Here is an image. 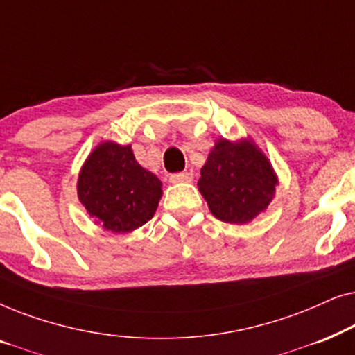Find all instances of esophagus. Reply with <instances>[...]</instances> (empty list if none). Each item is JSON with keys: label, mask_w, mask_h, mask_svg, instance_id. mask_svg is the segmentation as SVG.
Listing matches in <instances>:
<instances>
[{"label": "esophagus", "mask_w": 355, "mask_h": 355, "mask_svg": "<svg viewBox=\"0 0 355 355\" xmlns=\"http://www.w3.org/2000/svg\"><path fill=\"white\" fill-rule=\"evenodd\" d=\"M193 179V174L191 171H184V173H178L169 176V182L178 184V182H191Z\"/></svg>", "instance_id": "esophagus-1"}]
</instances>
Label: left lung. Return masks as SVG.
I'll return each instance as SVG.
<instances>
[{
	"instance_id": "8db88e82",
	"label": "left lung",
	"mask_w": 355,
	"mask_h": 355,
	"mask_svg": "<svg viewBox=\"0 0 355 355\" xmlns=\"http://www.w3.org/2000/svg\"><path fill=\"white\" fill-rule=\"evenodd\" d=\"M268 157L252 139H218L200 169L197 186L211 215L245 225L265 211L278 186Z\"/></svg>"
}]
</instances>
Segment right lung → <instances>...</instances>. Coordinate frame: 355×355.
<instances>
[{
    "label": "right lung",
    "mask_w": 355,
    "mask_h": 355,
    "mask_svg": "<svg viewBox=\"0 0 355 355\" xmlns=\"http://www.w3.org/2000/svg\"><path fill=\"white\" fill-rule=\"evenodd\" d=\"M162 181L140 166L130 145L103 140L77 178V197L95 225L124 234L150 221L163 196Z\"/></svg>",
    "instance_id": "1"
}]
</instances>
